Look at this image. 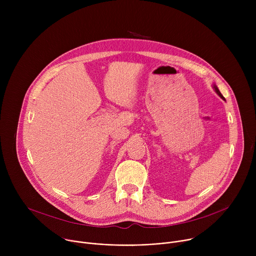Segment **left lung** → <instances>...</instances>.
Returning a JSON list of instances; mask_svg holds the SVG:
<instances>
[{"mask_svg": "<svg viewBox=\"0 0 256 256\" xmlns=\"http://www.w3.org/2000/svg\"><path fill=\"white\" fill-rule=\"evenodd\" d=\"M212 88H214V91H216V94H218V96H220V97H221V98H222V99H224V100H225V98H224V96H223V95H222V94H221V92H220V90H218V87H216V84H214V85H212Z\"/></svg>", "mask_w": 256, "mask_h": 256, "instance_id": "8db88e82", "label": "left lung"}]
</instances>
